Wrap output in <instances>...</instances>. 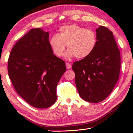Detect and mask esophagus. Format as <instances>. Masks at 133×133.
Returning a JSON list of instances; mask_svg holds the SVG:
<instances>
[{"label":"esophagus","instance_id":"34e87169","mask_svg":"<svg viewBox=\"0 0 133 133\" xmlns=\"http://www.w3.org/2000/svg\"><path fill=\"white\" fill-rule=\"evenodd\" d=\"M66 67L67 69H70L71 67H72V66H71V64H70V63H66Z\"/></svg>","mask_w":133,"mask_h":133}]
</instances>
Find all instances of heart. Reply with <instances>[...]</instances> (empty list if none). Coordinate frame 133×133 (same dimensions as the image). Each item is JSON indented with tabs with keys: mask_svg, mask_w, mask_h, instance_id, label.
I'll list each match as a JSON object with an SVG mask.
<instances>
[{
	"mask_svg": "<svg viewBox=\"0 0 133 133\" xmlns=\"http://www.w3.org/2000/svg\"><path fill=\"white\" fill-rule=\"evenodd\" d=\"M49 43L54 55L58 57L62 56L67 45L69 50L65 57L83 59L90 55L96 49L98 37L93 30L73 24L61 26L58 34L52 35Z\"/></svg>",
	"mask_w": 133,
	"mask_h": 133,
	"instance_id": "1",
	"label": "heart"
}]
</instances>
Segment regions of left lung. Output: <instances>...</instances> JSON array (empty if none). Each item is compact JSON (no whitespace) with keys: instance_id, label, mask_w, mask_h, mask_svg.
I'll return each mask as SVG.
<instances>
[{"instance_id":"8db88e82","label":"left lung","mask_w":133,"mask_h":133,"mask_svg":"<svg viewBox=\"0 0 133 133\" xmlns=\"http://www.w3.org/2000/svg\"><path fill=\"white\" fill-rule=\"evenodd\" d=\"M98 43L90 55L75 61L72 69L81 98L93 103L107 98L119 79L121 54L113 32L101 26L96 29Z\"/></svg>"}]
</instances>
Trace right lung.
<instances>
[{
    "label": "right lung",
    "instance_id": "right-lung-1",
    "mask_svg": "<svg viewBox=\"0 0 133 133\" xmlns=\"http://www.w3.org/2000/svg\"><path fill=\"white\" fill-rule=\"evenodd\" d=\"M49 32L31 29L15 44L8 72L16 92L31 106L48 108L57 99V85L66 72L65 62L53 54Z\"/></svg>",
    "mask_w": 133,
    "mask_h": 133
}]
</instances>
